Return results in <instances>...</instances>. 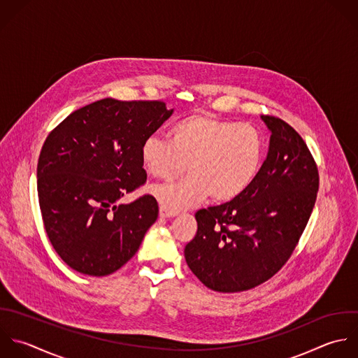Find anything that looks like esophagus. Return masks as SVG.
I'll return each mask as SVG.
<instances>
[{"mask_svg": "<svg viewBox=\"0 0 358 358\" xmlns=\"http://www.w3.org/2000/svg\"><path fill=\"white\" fill-rule=\"evenodd\" d=\"M173 216H176V213L169 212L164 206H160V217H173Z\"/></svg>", "mask_w": 358, "mask_h": 358, "instance_id": "esophagus-1", "label": "esophagus"}]
</instances>
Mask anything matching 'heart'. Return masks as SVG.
<instances>
[{
  "label": "heart",
  "instance_id": "1",
  "mask_svg": "<svg viewBox=\"0 0 358 358\" xmlns=\"http://www.w3.org/2000/svg\"><path fill=\"white\" fill-rule=\"evenodd\" d=\"M264 160V138L250 124L191 114L171 125L169 139L152 135L141 146L145 171L166 178L187 163L188 176L160 184L153 194L169 212L202 203L229 202L255 181Z\"/></svg>",
  "mask_w": 358,
  "mask_h": 358
}]
</instances>
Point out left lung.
<instances>
[{
	"label": "left lung",
	"mask_w": 358,
	"mask_h": 358,
	"mask_svg": "<svg viewBox=\"0 0 358 358\" xmlns=\"http://www.w3.org/2000/svg\"><path fill=\"white\" fill-rule=\"evenodd\" d=\"M261 118L271 142L255 181L236 199L198 210V231L184 250L192 273L220 293L250 290L276 275L317 201L318 169L303 138L278 117Z\"/></svg>",
	"instance_id": "1"
}]
</instances>
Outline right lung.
Listing matches in <instances>:
<instances>
[{"label": "right lung", "mask_w": 358, "mask_h": 358, "mask_svg": "<svg viewBox=\"0 0 358 358\" xmlns=\"http://www.w3.org/2000/svg\"><path fill=\"white\" fill-rule=\"evenodd\" d=\"M171 114L159 100L108 97L48 134L37 163L38 205L52 248L73 271L107 276L136 254L159 205L152 195L120 201L146 182L141 146Z\"/></svg>", "instance_id": "right-lung-1"}]
</instances>
